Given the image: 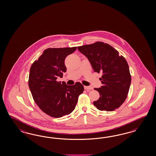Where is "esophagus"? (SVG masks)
<instances>
[{"label": "esophagus", "mask_w": 156, "mask_h": 156, "mask_svg": "<svg viewBox=\"0 0 156 156\" xmlns=\"http://www.w3.org/2000/svg\"><path fill=\"white\" fill-rule=\"evenodd\" d=\"M84 88L86 90H92L93 89L91 86H84Z\"/></svg>", "instance_id": "1"}]
</instances>
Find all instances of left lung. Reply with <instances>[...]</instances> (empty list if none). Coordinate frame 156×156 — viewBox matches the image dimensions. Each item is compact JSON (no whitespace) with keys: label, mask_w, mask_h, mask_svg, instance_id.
<instances>
[{"label":"left lung","mask_w":156,"mask_h":156,"mask_svg":"<svg viewBox=\"0 0 156 156\" xmlns=\"http://www.w3.org/2000/svg\"><path fill=\"white\" fill-rule=\"evenodd\" d=\"M87 57L94 72L102 73V86L94 90L100 97L93 104L97 109L112 112L124 102L131 83L128 63L113 47L107 43L97 42L78 47Z\"/></svg>","instance_id":"left-lung-1"}]
</instances>
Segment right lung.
I'll return each mask as SVG.
<instances>
[{
	"label": "right lung",
	"instance_id": "obj_1",
	"mask_svg": "<svg viewBox=\"0 0 156 156\" xmlns=\"http://www.w3.org/2000/svg\"><path fill=\"white\" fill-rule=\"evenodd\" d=\"M76 49V47L47 48L30 70L28 86L35 102L44 113L54 118L71 113L84 90L80 82L70 86L57 81L66 72L65 58Z\"/></svg>",
	"mask_w": 156,
	"mask_h": 156
}]
</instances>
